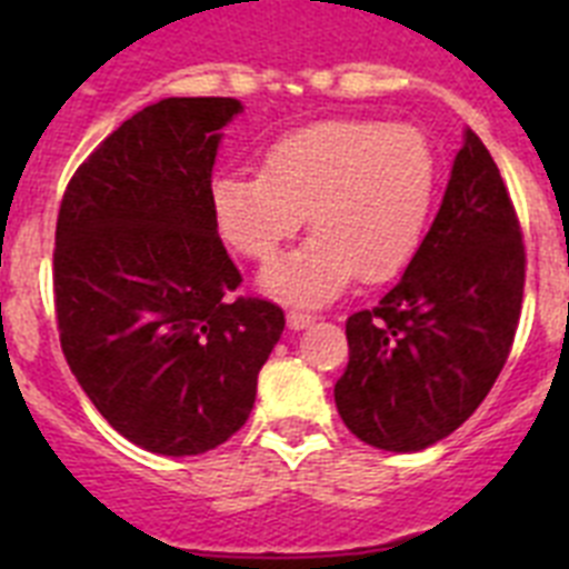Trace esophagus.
Here are the masks:
<instances>
[{
    "instance_id": "esophagus-1",
    "label": "esophagus",
    "mask_w": 569,
    "mask_h": 569,
    "mask_svg": "<svg viewBox=\"0 0 569 569\" xmlns=\"http://www.w3.org/2000/svg\"><path fill=\"white\" fill-rule=\"evenodd\" d=\"M313 321H316L313 316L301 313V310H290V313H288V328L290 330H305V328H310Z\"/></svg>"
}]
</instances>
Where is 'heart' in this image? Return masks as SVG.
Masks as SVG:
<instances>
[{
    "instance_id": "obj_1",
    "label": "heart",
    "mask_w": 569,
    "mask_h": 569,
    "mask_svg": "<svg viewBox=\"0 0 569 569\" xmlns=\"http://www.w3.org/2000/svg\"><path fill=\"white\" fill-rule=\"evenodd\" d=\"M436 190V153L413 124L333 119L281 136L261 173L224 170L210 184L216 228L256 261L301 228L313 239L259 276L270 296L328 305L359 276L385 281L413 259Z\"/></svg>"
}]
</instances>
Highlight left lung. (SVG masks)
Returning <instances> with one entry per match:
<instances>
[{
	"label": "left lung",
	"mask_w": 569,
	"mask_h": 569,
	"mask_svg": "<svg viewBox=\"0 0 569 569\" xmlns=\"http://www.w3.org/2000/svg\"><path fill=\"white\" fill-rule=\"evenodd\" d=\"M525 296V244L490 150L470 128L433 224L373 310L347 319L336 381L347 430L390 453L450 436L510 356Z\"/></svg>",
	"instance_id": "left-lung-1"
}]
</instances>
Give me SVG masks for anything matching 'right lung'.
Here are the masks:
<instances>
[{
    "mask_svg": "<svg viewBox=\"0 0 569 569\" xmlns=\"http://www.w3.org/2000/svg\"><path fill=\"white\" fill-rule=\"evenodd\" d=\"M239 99L170 97L133 113L64 190L53 293L64 359L116 433L199 456L248 421L284 313L230 299L239 270L210 176Z\"/></svg>",
    "mask_w": 569,
    "mask_h": 569,
    "instance_id": "add662e5",
    "label": "right lung"
}]
</instances>
